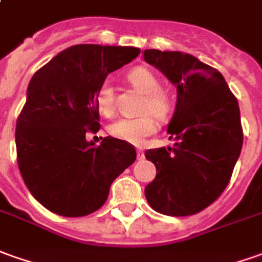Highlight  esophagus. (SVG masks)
<instances>
[{"label": "esophagus", "instance_id": "34e87169", "mask_svg": "<svg viewBox=\"0 0 262 262\" xmlns=\"http://www.w3.org/2000/svg\"><path fill=\"white\" fill-rule=\"evenodd\" d=\"M137 157H138V160H142L144 158V151L141 148L137 149Z\"/></svg>", "mask_w": 262, "mask_h": 262}]
</instances>
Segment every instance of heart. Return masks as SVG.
Returning a JSON list of instances; mask_svg holds the SVG:
<instances>
[{"instance_id":"heart-1","label":"heart","mask_w":262,"mask_h":262,"mask_svg":"<svg viewBox=\"0 0 262 262\" xmlns=\"http://www.w3.org/2000/svg\"><path fill=\"white\" fill-rule=\"evenodd\" d=\"M128 81L134 88L144 94L145 100L142 101L141 113L145 114L137 118H120L114 121L108 131L118 140L129 144H141L148 135L154 134L157 131V120L154 116L162 120L168 115L171 111V100L168 94L160 88V79L157 78V75L145 67L133 68L128 73ZM95 102L104 115H113L115 110L114 90L108 81L98 86L95 94ZM151 112L155 115L152 116Z\"/></svg>"}]
</instances>
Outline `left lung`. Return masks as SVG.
Here are the masks:
<instances>
[{
	"label": "left lung",
	"mask_w": 262,
	"mask_h": 262,
	"mask_svg": "<svg viewBox=\"0 0 262 262\" xmlns=\"http://www.w3.org/2000/svg\"><path fill=\"white\" fill-rule=\"evenodd\" d=\"M144 59L177 86L167 129L174 145L145 151L157 168L145 198L164 215H192L230 183L243 147L238 101L220 71L189 54L145 50Z\"/></svg>",
	"instance_id": "1"
}]
</instances>
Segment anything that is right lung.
I'll list each match as a JSON object with an SVG mask.
<instances>
[{
    "label": "right lung",
    "instance_id": "right-lung-1",
    "mask_svg": "<svg viewBox=\"0 0 262 262\" xmlns=\"http://www.w3.org/2000/svg\"><path fill=\"white\" fill-rule=\"evenodd\" d=\"M140 48L79 44L39 68L17 120V161L27 188L47 210L84 217L104 205L113 181L137 158L128 142L86 133L100 129L95 102L107 75L131 62Z\"/></svg>",
    "mask_w": 262,
    "mask_h": 262
}]
</instances>
